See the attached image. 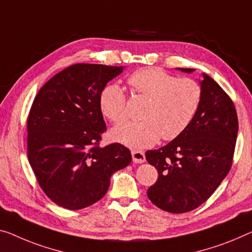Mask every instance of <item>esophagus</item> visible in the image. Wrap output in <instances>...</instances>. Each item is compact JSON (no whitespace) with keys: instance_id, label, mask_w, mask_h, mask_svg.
Masks as SVG:
<instances>
[{"instance_id":"34e87169","label":"esophagus","mask_w":252,"mask_h":252,"mask_svg":"<svg viewBox=\"0 0 252 252\" xmlns=\"http://www.w3.org/2000/svg\"><path fill=\"white\" fill-rule=\"evenodd\" d=\"M131 155H132L133 162L137 164H141L146 160L145 153L141 152V150H132V152H131Z\"/></svg>"}]
</instances>
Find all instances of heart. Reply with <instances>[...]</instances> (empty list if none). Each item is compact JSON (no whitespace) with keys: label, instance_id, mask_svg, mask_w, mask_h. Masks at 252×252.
I'll return each mask as SVG.
<instances>
[{"label":"heart","instance_id":"b5f03b06","mask_svg":"<svg viewBox=\"0 0 252 252\" xmlns=\"http://www.w3.org/2000/svg\"><path fill=\"white\" fill-rule=\"evenodd\" d=\"M134 92L149 98L140 122H126L111 131L113 140L130 148L155 145L159 138L173 140L185 132L197 114L201 87L191 78H178L159 67H145L127 79ZM126 95L116 84L105 86L99 95L103 114L113 123L126 118Z\"/></svg>","mask_w":252,"mask_h":252}]
</instances>
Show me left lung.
<instances>
[{"instance_id":"left-lung-1","label":"left lung","mask_w":252,"mask_h":252,"mask_svg":"<svg viewBox=\"0 0 252 252\" xmlns=\"http://www.w3.org/2000/svg\"><path fill=\"white\" fill-rule=\"evenodd\" d=\"M200 87V105L185 132L164 147L146 152L147 162L158 172L147 196L168 213H187L204 204L232 166L239 129L234 104L208 74L202 73Z\"/></svg>"}]
</instances>
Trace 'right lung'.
Listing matches in <instances>:
<instances>
[{
    "instance_id": "right-lung-1",
    "label": "right lung",
    "mask_w": 252,
    "mask_h": 252,
    "mask_svg": "<svg viewBox=\"0 0 252 252\" xmlns=\"http://www.w3.org/2000/svg\"><path fill=\"white\" fill-rule=\"evenodd\" d=\"M125 67L73 64L37 94L27 121L28 159L46 196L77 210L102 199L116 171L131 163L121 144L100 147L106 131L99 95Z\"/></svg>"
}]
</instances>
